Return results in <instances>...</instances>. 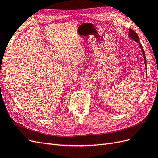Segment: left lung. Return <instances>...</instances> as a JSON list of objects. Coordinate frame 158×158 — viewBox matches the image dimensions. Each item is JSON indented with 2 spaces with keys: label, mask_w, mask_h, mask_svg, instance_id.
Returning <instances> with one entry per match:
<instances>
[{
  "label": "left lung",
  "mask_w": 158,
  "mask_h": 158,
  "mask_svg": "<svg viewBox=\"0 0 158 158\" xmlns=\"http://www.w3.org/2000/svg\"><path fill=\"white\" fill-rule=\"evenodd\" d=\"M128 35L129 37H130L132 40H133L134 41H136L137 43H138L140 45V47L141 48V50L142 51V54H143V56H144V63H145V66L146 67V55H145V52H144V50L143 49V47L141 45V44L140 43V41H139V37H138V35L137 33L134 31L132 29H129V33H128Z\"/></svg>",
  "instance_id": "1"
}]
</instances>
